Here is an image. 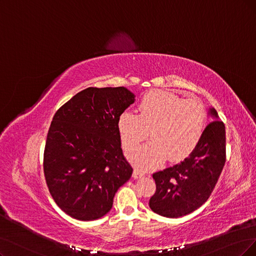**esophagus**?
I'll return each mask as SVG.
<instances>
[{
	"mask_svg": "<svg viewBox=\"0 0 256 256\" xmlns=\"http://www.w3.org/2000/svg\"><path fill=\"white\" fill-rule=\"evenodd\" d=\"M144 173L139 172L138 170H134V172H133V177H134L135 179H139V178L144 177Z\"/></svg>",
	"mask_w": 256,
	"mask_h": 256,
	"instance_id": "1",
	"label": "esophagus"
}]
</instances>
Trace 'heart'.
<instances>
[{"label": "heart", "mask_w": 256, "mask_h": 256, "mask_svg": "<svg viewBox=\"0 0 256 256\" xmlns=\"http://www.w3.org/2000/svg\"><path fill=\"white\" fill-rule=\"evenodd\" d=\"M206 122V110L197 99L154 90L141 97L138 114L124 110L118 118L123 148L133 150L150 132V142L138 148L130 160L141 170H154L166 158L182 162L200 142Z\"/></svg>", "instance_id": "1"}]
</instances>
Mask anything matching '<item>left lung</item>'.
<instances>
[{
  "mask_svg": "<svg viewBox=\"0 0 256 256\" xmlns=\"http://www.w3.org/2000/svg\"><path fill=\"white\" fill-rule=\"evenodd\" d=\"M214 120L191 155L179 164L153 174L156 192L150 198L153 212L178 218L202 206L212 194L226 162V128L214 108Z\"/></svg>",
  "mask_w": 256,
  "mask_h": 256,
  "instance_id": "1",
  "label": "left lung"
}]
</instances>
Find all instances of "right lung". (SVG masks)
Wrapping results in <instances>:
<instances>
[{"label": "right lung", "instance_id": "1", "mask_svg": "<svg viewBox=\"0 0 256 256\" xmlns=\"http://www.w3.org/2000/svg\"><path fill=\"white\" fill-rule=\"evenodd\" d=\"M135 96L128 88H88L56 110L47 133L43 170L47 188L72 218L94 220L133 173L121 148L118 118Z\"/></svg>", "mask_w": 256, "mask_h": 256}]
</instances>
